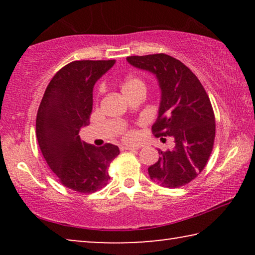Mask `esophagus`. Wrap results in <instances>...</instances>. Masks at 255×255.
Wrapping results in <instances>:
<instances>
[{
    "mask_svg": "<svg viewBox=\"0 0 255 255\" xmlns=\"http://www.w3.org/2000/svg\"><path fill=\"white\" fill-rule=\"evenodd\" d=\"M140 146H122L120 149L122 150H136V149H139Z\"/></svg>",
    "mask_w": 255,
    "mask_h": 255,
    "instance_id": "1",
    "label": "esophagus"
}]
</instances>
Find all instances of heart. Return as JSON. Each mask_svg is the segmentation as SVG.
<instances>
[{
  "mask_svg": "<svg viewBox=\"0 0 255 255\" xmlns=\"http://www.w3.org/2000/svg\"><path fill=\"white\" fill-rule=\"evenodd\" d=\"M122 90L125 96H128L132 92L139 91V90H143V91H146V84L145 82L139 79L137 76H128L124 80L123 84H122ZM137 137V132L135 130H127L124 133V139L127 141H133Z\"/></svg>",
  "mask_w": 255,
  "mask_h": 255,
  "instance_id": "heart-1",
  "label": "heart"
}]
</instances>
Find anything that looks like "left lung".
I'll return each mask as SVG.
<instances>
[{
  "label": "left lung",
  "mask_w": 255,
  "mask_h": 255,
  "mask_svg": "<svg viewBox=\"0 0 255 255\" xmlns=\"http://www.w3.org/2000/svg\"><path fill=\"white\" fill-rule=\"evenodd\" d=\"M127 60L156 75L162 99L152 131L162 140H166L163 136L174 140L173 149H158L161 156L148 167L150 179L164 188L183 187L201 173L213 152L216 123L208 94L192 71L170 55Z\"/></svg>",
  "instance_id": "obj_1"
}]
</instances>
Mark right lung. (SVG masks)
I'll return each instance as SVG.
<instances>
[{"label":"right lung","instance_id":"obj_1","mask_svg":"<svg viewBox=\"0 0 255 255\" xmlns=\"http://www.w3.org/2000/svg\"><path fill=\"white\" fill-rule=\"evenodd\" d=\"M111 60H74L56 73L37 112L38 144L47 164L64 187L81 193L102 189L118 146L101 147L81 140L80 128L90 124L93 86L114 66Z\"/></svg>","mask_w":255,"mask_h":255}]
</instances>
